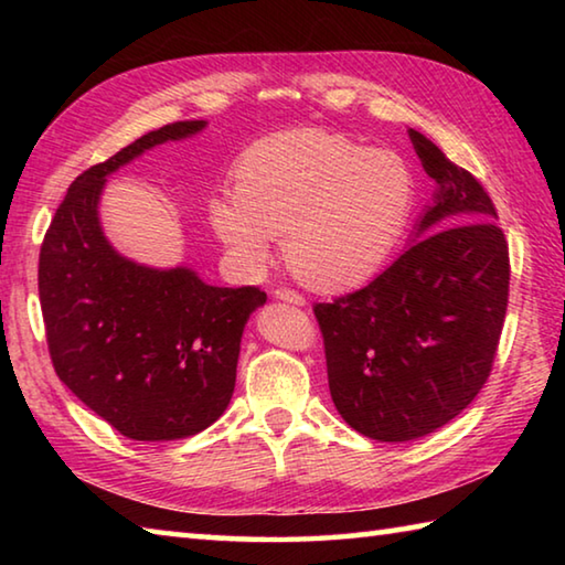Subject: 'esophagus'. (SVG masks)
I'll use <instances>...</instances> for the list:
<instances>
[{"instance_id":"1","label":"esophagus","mask_w":565,"mask_h":565,"mask_svg":"<svg viewBox=\"0 0 565 565\" xmlns=\"http://www.w3.org/2000/svg\"><path fill=\"white\" fill-rule=\"evenodd\" d=\"M274 296L279 301H286V303H294V306H306V299L301 294H296V291H291V289H276L274 291Z\"/></svg>"}]
</instances>
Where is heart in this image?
I'll return each mask as SVG.
<instances>
[{"mask_svg": "<svg viewBox=\"0 0 565 565\" xmlns=\"http://www.w3.org/2000/svg\"><path fill=\"white\" fill-rule=\"evenodd\" d=\"M408 161L321 129L256 141L234 169V196H214L216 236L246 269L284 259L313 289H347L381 271L416 212Z\"/></svg>", "mask_w": 565, "mask_h": 565, "instance_id": "heart-1", "label": "heart"}]
</instances>
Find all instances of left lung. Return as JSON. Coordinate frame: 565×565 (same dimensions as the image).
<instances>
[{"label":"left lung","mask_w":565,"mask_h":565,"mask_svg":"<svg viewBox=\"0 0 565 565\" xmlns=\"http://www.w3.org/2000/svg\"><path fill=\"white\" fill-rule=\"evenodd\" d=\"M434 202L411 246L363 289L317 303L329 391L374 441H414L471 404L491 374L509 306V244L466 169L408 129Z\"/></svg>","instance_id":"obj_1"}]
</instances>
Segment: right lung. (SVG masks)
Returning <instances> with one entry per match:
<instances>
[{"mask_svg":"<svg viewBox=\"0 0 565 565\" xmlns=\"http://www.w3.org/2000/svg\"><path fill=\"white\" fill-rule=\"evenodd\" d=\"M206 121H177L124 147L72 181L40 254V301L56 376L134 441H177L224 414L242 333L266 303L256 286L226 289L189 266L139 264L104 236L109 174Z\"/></svg>","mask_w":565,"mask_h":565,"instance_id":"add662e5","label":"right lung"}]
</instances>
